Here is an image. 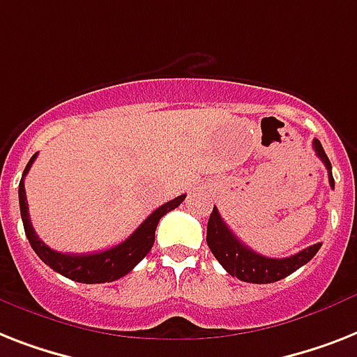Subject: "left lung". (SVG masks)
Here are the masks:
<instances>
[{"mask_svg":"<svg viewBox=\"0 0 357 357\" xmlns=\"http://www.w3.org/2000/svg\"><path fill=\"white\" fill-rule=\"evenodd\" d=\"M314 150L317 153V158L324 163L326 170H328L330 187L334 188L332 165H330V159L326 158V153H324L323 146H321L317 139H314ZM207 245L229 275H233V277L244 280V282L253 284L277 282V280L288 277L294 271H297L301 266H304V264L314 259L315 253L321 248V244H314L299 251L297 255L286 257V259L262 257V255L255 253L253 249H249L244 242H240L234 236L233 231L222 220L216 207L213 208V213L208 216Z\"/></svg>","mask_w":357,"mask_h":357,"instance_id":"8db88e82","label":"left lung"}]
</instances>
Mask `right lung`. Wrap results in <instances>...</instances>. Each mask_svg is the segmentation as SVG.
I'll return each instance as SVG.
<instances>
[{"mask_svg": "<svg viewBox=\"0 0 357 357\" xmlns=\"http://www.w3.org/2000/svg\"><path fill=\"white\" fill-rule=\"evenodd\" d=\"M38 153H34L31 161L27 163L23 170V178L27 176L29 169L33 167L34 159ZM23 178L20 181V213H22L23 229L27 234L31 248L34 253L47 264L49 268L54 269L56 273L75 280V282L82 284H100V282H113V280L121 279L124 275H128L141 260L149 255L152 249L153 240H155V229H158L159 220L163 218L165 214L170 213L172 208L178 207L185 199V194L174 198L172 202H167L159 208H155L149 218L144 220L143 224L139 225L128 238L121 242V244L113 245V248L100 251V253H89V255H68L54 251L49 245H45L42 240L38 238L36 231L33 229L31 218H29V205L27 196H25V185Z\"/></svg>", "mask_w": 357, "mask_h": 357, "instance_id": "right-lung-1", "label": "right lung"}]
</instances>
